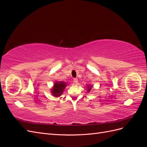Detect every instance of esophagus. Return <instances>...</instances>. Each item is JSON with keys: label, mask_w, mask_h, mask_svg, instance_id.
Listing matches in <instances>:
<instances>
[{"label": "esophagus", "mask_w": 147, "mask_h": 147, "mask_svg": "<svg viewBox=\"0 0 147 147\" xmlns=\"http://www.w3.org/2000/svg\"><path fill=\"white\" fill-rule=\"evenodd\" d=\"M74 82L75 83H78V79L77 78H74Z\"/></svg>", "instance_id": "obj_1"}]
</instances>
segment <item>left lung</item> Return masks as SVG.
Wrapping results in <instances>:
<instances>
[{"instance_id": "obj_1", "label": "left lung", "mask_w": 147, "mask_h": 147, "mask_svg": "<svg viewBox=\"0 0 147 147\" xmlns=\"http://www.w3.org/2000/svg\"><path fill=\"white\" fill-rule=\"evenodd\" d=\"M88 92H90V91H91V90L92 86H88Z\"/></svg>"}]
</instances>
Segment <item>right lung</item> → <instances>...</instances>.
<instances>
[{
  "label": "right lung",
  "mask_w": 147,
  "mask_h": 147,
  "mask_svg": "<svg viewBox=\"0 0 147 147\" xmlns=\"http://www.w3.org/2000/svg\"><path fill=\"white\" fill-rule=\"evenodd\" d=\"M66 86V83L63 82H56L54 84V86H53L51 92L53 95L55 97H59L62 94L64 90V88Z\"/></svg>",
  "instance_id": "add662e5"
}]
</instances>
